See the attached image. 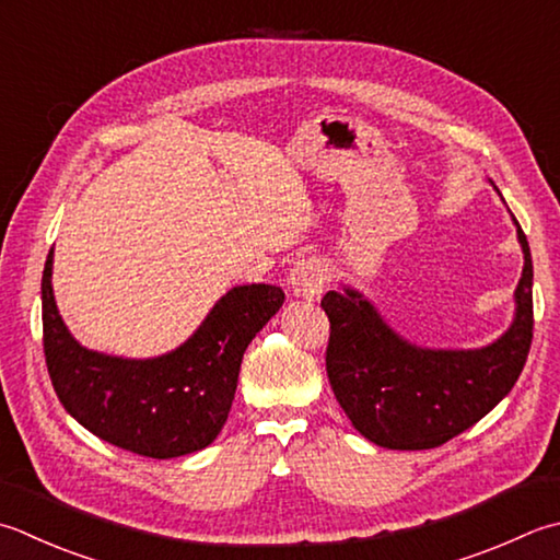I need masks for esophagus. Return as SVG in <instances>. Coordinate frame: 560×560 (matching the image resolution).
<instances>
[{
    "instance_id": "esophagus-1",
    "label": "esophagus",
    "mask_w": 560,
    "mask_h": 560,
    "mask_svg": "<svg viewBox=\"0 0 560 560\" xmlns=\"http://www.w3.org/2000/svg\"><path fill=\"white\" fill-rule=\"evenodd\" d=\"M325 271V265L317 257L295 261V267L289 273L293 295H299V299H317V295L323 293L327 279Z\"/></svg>"
}]
</instances>
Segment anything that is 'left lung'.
Segmentation results:
<instances>
[{
  "label": "left lung",
  "mask_w": 560,
  "mask_h": 560,
  "mask_svg": "<svg viewBox=\"0 0 560 560\" xmlns=\"http://www.w3.org/2000/svg\"><path fill=\"white\" fill-rule=\"evenodd\" d=\"M524 271L517 317L495 345L476 352L412 347L357 291H327L325 366L337 402L369 442L386 448L442 446L495 408L517 383L534 337L532 255L517 223Z\"/></svg>",
  "instance_id": "left-lung-1"
}]
</instances>
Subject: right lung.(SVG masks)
I'll return each mask as SVG.
<instances>
[{"mask_svg": "<svg viewBox=\"0 0 560 560\" xmlns=\"http://www.w3.org/2000/svg\"><path fill=\"white\" fill-rule=\"evenodd\" d=\"M50 267L52 249L40 281L43 352L62 408L98 440L138 456L174 458L211 444L233 405L245 349L281 308L283 291L237 287L177 352L130 361L74 342L52 299Z\"/></svg>", "mask_w": 560, "mask_h": 560, "instance_id": "1", "label": "right lung"}]
</instances>
